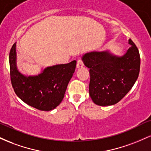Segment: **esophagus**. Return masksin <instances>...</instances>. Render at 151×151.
I'll list each match as a JSON object with an SVG mask.
<instances>
[{
    "mask_svg": "<svg viewBox=\"0 0 151 151\" xmlns=\"http://www.w3.org/2000/svg\"><path fill=\"white\" fill-rule=\"evenodd\" d=\"M83 66H84V62H83L82 60H81V59H79V60H77V67L78 69H80V68H81V67H83Z\"/></svg>",
    "mask_w": 151,
    "mask_h": 151,
    "instance_id": "esophagus-1",
    "label": "esophagus"
}]
</instances>
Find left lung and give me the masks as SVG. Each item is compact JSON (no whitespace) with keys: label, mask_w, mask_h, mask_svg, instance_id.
I'll list each match as a JSON object with an SVG mask.
<instances>
[{"label":"left lung","mask_w":151,"mask_h":151,"mask_svg":"<svg viewBox=\"0 0 151 151\" xmlns=\"http://www.w3.org/2000/svg\"><path fill=\"white\" fill-rule=\"evenodd\" d=\"M131 47L123 57L108 51L91 52L82 60L89 68V95L99 106L114 105L120 101L134 85L140 72L141 58L138 48L129 40Z\"/></svg>","instance_id":"obj_1"}]
</instances>
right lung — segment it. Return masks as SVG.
Returning a JSON list of instances; mask_svg holds the SVG:
<instances>
[{
    "mask_svg": "<svg viewBox=\"0 0 151 151\" xmlns=\"http://www.w3.org/2000/svg\"><path fill=\"white\" fill-rule=\"evenodd\" d=\"M10 74L15 93L27 104L40 111H50L61 103L76 68L75 60L47 67L40 74L25 77L16 67L15 43L9 54Z\"/></svg>",
    "mask_w": 151,
    "mask_h": 151,
    "instance_id": "right-lung-1",
    "label": "right lung"
}]
</instances>
